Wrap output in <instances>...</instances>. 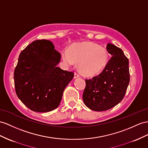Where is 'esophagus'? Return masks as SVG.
Returning a JSON list of instances; mask_svg holds the SVG:
<instances>
[{
    "mask_svg": "<svg viewBox=\"0 0 148 148\" xmlns=\"http://www.w3.org/2000/svg\"><path fill=\"white\" fill-rule=\"evenodd\" d=\"M78 77H79V75L77 73H74V79H76V78H78Z\"/></svg>",
    "mask_w": 148,
    "mask_h": 148,
    "instance_id": "34e87169",
    "label": "esophagus"
}]
</instances>
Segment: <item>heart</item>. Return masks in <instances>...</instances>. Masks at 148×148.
<instances>
[{
    "mask_svg": "<svg viewBox=\"0 0 148 148\" xmlns=\"http://www.w3.org/2000/svg\"><path fill=\"white\" fill-rule=\"evenodd\" d=\"M62 58L71 66L78 62L79 71L86 76L91 77L104 69L109 55L105 47L91 42H85L73 45L69 51H64Z\"/></svg>",
    "mask_w": 148,
    "mask_h": 148,
    "instance_id": "b5f03b06",
    "label": "heart"
}]
</instances>
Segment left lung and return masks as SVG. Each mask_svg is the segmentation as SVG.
I'll list each match as a JSON object with an SVG mask.
<instances>
[{"label": "left lung", "mask_w": 148, "mask_h": 148, "mask_svg": "<svg viewBox=\"0 0 148 148\" xmlns=\"http://www.w3.org/2000/svg\"><path fill=\"white\" fill-rule=\"evenodd\" d=\"M106 49L112 56L102 73L86 79L82 95L85 105L91 110L104 111L123 100L130 83L129 60L119 47L108 43Z\"/></svg>", "instance_id": "1"}]
</instances>
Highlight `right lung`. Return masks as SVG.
<instances>
[{"mask_svg":"<svg viewBox=\"0 0 148 148\" xmlns=\"http://www.w3.org/2000/svg\"><path fill=\"white\" fill-rule=\"evenodd\" d=\"M60 58L52 42L44 39L32 42L21 52L14 70L15 89L31 110L47 112L59 106L64 89L74 77L73 72L57 66Z\"/></svg>","mask_w":148,"mask_h":148,"instance_id":"1","label":"right lung"}]
</instances>
